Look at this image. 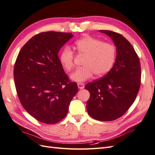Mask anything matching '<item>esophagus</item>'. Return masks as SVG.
Returning a JSON list of instances; mask_svg holds the SVG:
<instances>
[{"mask_svg": "<svg viewBox=\"0 0 155 155\" xmlns=\"http://www.w3.org/2000/svg\"><path fill=\"white\" fill-rule=\"evenodd\" d=\"M78 88L80 89H84V87H85V85L83 84H81V83H79V84H78Z\"/></svg>", "mask_w": 155, "mask_h": 155, "instance_id": "34e87169", "label": "esophagus"}]
</instances>
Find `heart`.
Masks as SVG:
<instances>
[{"label":"heart","instance_id":"obj_1","mask_svg":"<svg viewBox=\"0 0 155 155\" xmlns=\"http://www.w3.org/2000/svg\"><path fill=\"white\" fill-rule=\"evenodd\" d=\"M74 48L80 55L85 56L83 61L84 66L75 70L70 78L78 83L89 80L95 75L103 76L111 70L116 58V48L110 43L91 36H85L75 43ZM74 52L66 47L60 52L59 61L63 68L69 71L74 66Z\"/></svg>","mask_w":155,"mask_h":155}]
</instances>
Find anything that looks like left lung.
Listing matches in <instances>:
<instances>
[{
  "mask_svg": "<svg viewBox=\"0 0 155 155\" xmlns=\"http://www.w3.org/2000/svg\"><path fill=\"white\" fill-rule=\"evenodd\" d=\"M100 31L114 41L117 55L108 73L85 86L90 93L87 110L93 118L108 122L123 116L135 101L141 85V64L133 46L121 34Z\"/></svg>",
  "mask_w": 155,
  "mask_h": 155,
  "instance_id": "obj_1",
  "label": "left lung"
}]
</instances>
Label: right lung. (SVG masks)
I'll return each instance as SVG.
<instances>
[{
    "label": "right lung",
    "mask_w": 155,
    "mask_h": 155,
    "mask_svg": "<svg viewBox=\"0 0 155 155\" xmlns=\"http://www.w3.org/2000/svg\"><path fill=\"white\" fill-rule=\"evenodd\" d=\"M73 36L57 31L37 34L21 48L15 62L14 78L19 100L30 115L42 123L54 124L62 120L78 91L58 55Z\"/></svg>",
    "instance_id": "right-lung-1"
}]
</instances>
